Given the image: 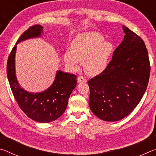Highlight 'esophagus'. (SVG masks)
I'll return each instance as SVG.
<instances>
[{
	"label": "esophagus",
	"mask_w": 156,
	"mask_h": 156,
	"mask_svg": "<svg viewBox=\"0 0 156 156\" xmlns=\"http://www.w3.org/2000/svg\"><path fill=\"white\" fill-rule=\"evenodd\" d=\"M77 80H78V83H87V79L84 77H83V76H79L78 79H77Z\"/></svg>",
	"instance_id": "34e87169"
}]
</instances>
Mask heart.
<instances>
[{
	"label": "heart",
	"mask_w": 156,
	"mask_h": 156,
	"mask_svg": "<svg viewBox=\"0 0 156 156\" xmlns=\"http://www.w3.org/2000/svg\"><path fill=\"white\" fill-rule=\"evenodd\" d=\"M104 41V37L96 31L78 34L72 42V49L65 51L64 61L75 70L84 61V69L87 74H100L107 68L113 52L112 43Z\"/></svg>",
	"instance_id": "1"
}]
</instances>
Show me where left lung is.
<instances>
[{
	"label": "left lung",
	"instance_id": "obj_1",
	"mask_svg": "<svg viewBox=\"0 0 156 156\" xmlns=\"http://www.w3.org/2000/svg\"><path fill=\"white\" fill-rule=\"evenodd\" d=\"M125 35L103 72L88 82L89 104L100 119L109 122L125 118L138 105L150 75L148 51L140 37L122 26Z\"/></svg>",
	"mask_w": 156,
	"mask_h": 156
}]
</instances>
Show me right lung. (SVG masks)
Wrapping results in <instances>:
<instances>
[{
  "mask_svg": "<svg viewBox=\"0 0 156 156\" xmlns=\"http://www.w3.org/2000/svg\"><path fill=\"white\" fill-rule=\"evenodd\" d=\"M43 30L40 25L31 26L18 38L7 60V75L13 95L23 112L31 120L47 123L56 120L65 112L70 95L76 86L77 76L58 70L54 83L44 91L31 93L20 87L16 76V44L29 38L41 37Z\"/></svg>",
  "mask_w": 156,
  "mask_h": 156,
  "instance_id": "add662e5",
  "label": "right lung"
}]
</instances>
